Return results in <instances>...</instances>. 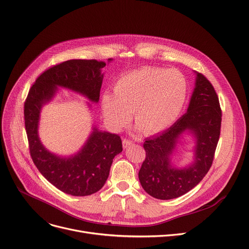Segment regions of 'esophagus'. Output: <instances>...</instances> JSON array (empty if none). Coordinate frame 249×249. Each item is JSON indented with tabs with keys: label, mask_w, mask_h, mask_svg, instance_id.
Segmentation results:
<instances>
[{
	"label": "esophagus",
	"mask_w": 249,
	"mask_h": 249,
	"mask_svg": "<svg viewBox=\"0 0 249 249\" xmlns=\"http://www.w3.org/2000/svg\"><path fill=\"white\" fill-rule=\"evenodd\" d=\"M132 144V142L131 141H129V140H123V146H124V148H127V147H129L130 145Z\"/></svg>",
	"instance_id": "obj_1"
}]
</instances>
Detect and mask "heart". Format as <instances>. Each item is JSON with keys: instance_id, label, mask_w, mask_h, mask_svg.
<instances>
[{"instance_id": "heart-1", "label": "heart", "mask_w": 249, "mask_h": 249, "mask_svg": "<svg viewBox=\"0 0 249 249\" xmlns=\"http://www.w3.org/2000/svg\"><path fill=\"white\" fill-rule=\"evenodd\" d=\"M187 97V82L177 70L142 68L124 73L107 91L102 106L113 127L131 120L146 136L156 135L174 124L180 116Z\"/></svg>"}]
</instances>
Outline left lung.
I'll return each mask as SVG.
<instances>
[{"label": "left lung", "instance_id": "left-lung-1", "mask_svg": "<svg viewBox=\"0 0 249 249\" xmlns=\"http://www.w3.org/2000/svg\"><path fill=\"white\" fill-rule=\"evenodd\" d=\"M196 74L187 111L169 128L143 143L146 157L139 178L145 193L158 199L185 195L201 181L213 164L220 135L221 109L213 85L203 74L196 71ZM184 133L195 140L194 160L178 168L171 159Z\"/></svg>", "mask_w": 249, "mask_h": 249}]
</instances>
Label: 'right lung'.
I'll return each instance as SVG.
<instances>
[{"label":"right lung","instance_id":"right-lung-1","mask_svg":"<svg viewBox=\"0 0 249 249\" xmlns=\"http://www.w3.org/2000/svg\"><path fill=\"white\" fill-rule=\"evenodd\" d=\"M106 65L97 60H70L55 65L36 79L25 102V126L34 163L53 185L73 196H90L104 186L113 158L123 150L122 140L118 135L93 126L76 154L58 156L47 149L39 138L41 110L53 99L59 88L98 103L104 79L102 69ZM88 105L90 107V104Z\"/></svg>","mask_w":249,"mask_h":249}]
</instances>
